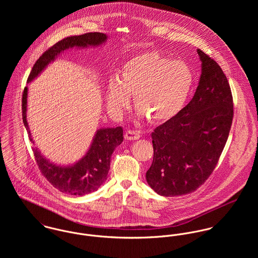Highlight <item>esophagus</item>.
I'll return each instance as SVG.
<instances>
[{
  "label": "esophagus",
  "mask_w": 258,
  "mask_h": 258,
  "mask_svg": "<svg viewBox=\"0 0 258 258\" xmlns=\"http://www.w3.org/2000/svg\"><path fill=\"white\" fill-rule=\"evenodd\" d=\"M140 131L137 130H127L125 133V139L126 140H137L140 138Z\"/></svg>",
  "instance_id": "obj_1"
}]
</instances>
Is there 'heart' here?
Segmentation results:
<instances>
[{
  "label": "heart",
  "instance_id": "1",
  "mask_svg": "<svg viewBox=\"0 0 258 258\" xmlns=\"http://www.w3.org/2000/svg\"><path fill=\"white\" fill-rule=\"evenodd\" d=\"M192 82V73L184 61L170 60L156 51L139 53L123 63L118 78L108 80L106 104L112 113L120 114L133 93L139 114L163 122L182 109Z\"/></svg>",
  "mask_w": 258,
  "mask_h": 258
}]
</instances>
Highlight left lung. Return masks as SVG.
I'll return each instance as SVG.
<instances>
[{
	"label": "left lung",
	"instance_id": "left-lung-1",
	"mask_svg": "<svg viewBox=\"0 0 258 258\" xmlns=\"http://www.w3.org/2000/svg\"><path fill=\"white\" fill-rule=\"evenodd\" d=\"M202 74L192 99L152 133L153 162L147 183L157 194L192 192L215 170L233 118L229 83L218 62L198 49Z\"/></svg>",
	"mask_w": 258,
	"mask_h": 258
}]
</instances>
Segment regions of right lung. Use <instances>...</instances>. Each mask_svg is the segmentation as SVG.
Segmentation results:
<instances>
[{"mask_svg":"<svg viewBox=\"0 0 258 258\" xmlns=\"http://www.w3.org/2000/svg\"><path fill=\"white\" fill-rule=\"evenodd\" d=\"M107 36L102 33H87L80 36L64 37L39 56L28 77V82L34 80L44 68L63 50L74 46H97L105 42ZM27 96L28 87H25L22 99L23 122L28 131L30 141L34 143L27 121ZM122 142V127L99 129L85 156L73 166L66 167L50 163L42 156L37 147H33V152L39 171L55 188L69 195L83 196L96 190L106 181L110 169L111 155L115 148Z\"/></svg>","mask_w":258,"mask_h":258,"instance_id":"obj_1","label":"right lung"}]
</instances>
